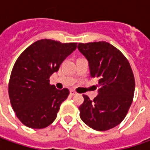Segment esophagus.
<instances>
[{"instance_id":"obj_1","label":"esophagus","mask_w":150,"mask_h":150,"mask_svg":"<svg viewBox=\"0 0 150 150\" xmlns=\"http://www.w3.org/2000/svg\"><path fill=\"white\" fill-rule=\"evenodd\" d=\"M70 94H71L72 96H73V95H77L78 93H77L75 91H73V90H70Z\"/></svg>"}]
</instances>
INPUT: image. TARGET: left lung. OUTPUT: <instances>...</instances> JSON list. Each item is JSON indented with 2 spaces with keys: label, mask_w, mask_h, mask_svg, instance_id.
<instances>
[{
  "label": "left lung",
  "mask_w": 150,
  "mask_h": 150,
  "mask_svg": "<svg viewBox=\"0 0 150 150\" xmlns=\"http://www.w3.org/2000/svg\"><path fill=\"white\" fill-rule=\"evenodd\" d=\"M88 61L91 78H98V94L91 100L83 95L80 118L98 131L111 129L125 118L134 98L135 81L124 55L108 42L78 43Z\"/></svg>",
  "instance_id": "left-lung-1"
}]
</instances>
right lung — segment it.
Returning a JSON list of instances; mask_svg holds the SVG:
<instances>
[{
	"mask_svg": "<svg viewBox=\"0 0 150 150\" xmlns=\"http://www.w3.org/2000/svg\"><path fill=\"white\" fill-rule=\"evenodd\" d=\"M76 48V42L42 39L29 46L16 61L8 93L16 117L26 127L43 129L56 119L69 90L57 89L49 83V78Z\"/></svg>",
	"mask_w": 150,
	"mask_h": 150,
	"instance_id": "right-lung-1",
	"label": "right lung"
}]
</instances>
